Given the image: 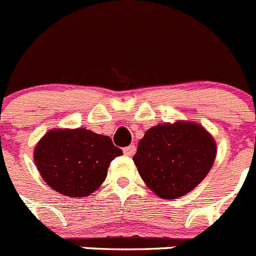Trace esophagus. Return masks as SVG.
I'll use <instances>...</instances> for the list:
<instances>
[{"instance_id": "34e87169", "label": "esophagus", "mask_w": 256, "mask_h": 256, "mask_svg": "<svg viewBox=\"0 0 256 256\" xmlns=\"http://www.w3.org/2000/svg\"><path fill=\"white\" fill-rule=\"evenodd\" d=\"M135 152H136L135 145H130V146H126V148H124V154H125V155L132 156Z\"/></svg>"}]
</instances>
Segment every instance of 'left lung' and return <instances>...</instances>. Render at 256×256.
<instances>
[{"instance_id":"8db88e82","label":"left lung","mask_w":256,"mask_h":256,"mask_svg":"<svg viewBox=\"0 0 256 256\" xmlns=\"http://www.w3.org/2000/svg\"><path fill=\"white\" fill-rule=\"evenodd\" d=\"M216 145L202 126L164 124L146 131L134 162L146 185L164 199H176L196 188L209 174Z\"/></svg>"}]
</instances>
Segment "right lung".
Segmentation results:
<instances>
[{
    "mask_svg": "<svg viewBox=\"0 0 256 256\" xmlns=\"http://www.w3.org/2000/svg\"><path fill=\"white\" fill-rule=\"evenodd\" d=\"M122 150L108 136L85 128L52 130L34 148V162L50 188L68 196L84 198L100 188L108 168Z\"/></svg>",
    "mask_w": 256,
    "mask_h": 256,
    "instance_id": "add662e5",
    "label": "right lung"
}]
</instances>
